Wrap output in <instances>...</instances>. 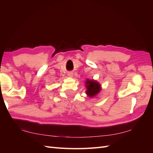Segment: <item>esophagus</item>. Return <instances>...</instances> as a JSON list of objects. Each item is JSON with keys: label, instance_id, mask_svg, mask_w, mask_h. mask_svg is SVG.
<instances>
[{"label": "esophagus", "instance_id": "obj_1", "mask_svg": "<svg viewBox=\"0 0 153 153\" xmlns=\"http://www.w3.org/2000/svg\"><path fill=\"white\" fill-rule=\"evenodd\" d=\"M68 75V76H69V77H72V76H73V73H69Z\"/></svg>", "mask_w": 153, "mask_h": 153}]
</instances>
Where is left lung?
Here are the masks:
<instances>
[{
  "mask_svg": "<svg viewBox=\"0 0 153 153\" xmlns=\"http://www.w3.org/2000/svg\"><path fill=\"white\" fill-rule=\"evenodd\" d=\"M85 86L87 88L86 94L90 98H92L98 94L101 91V85L98 82L93 80L87 79Z\"/></svg>",
  "mask_w": 153,
  "mask_h": 153,
  "instance_id": "1",
  "label": "left lung"
}]
</instances>
